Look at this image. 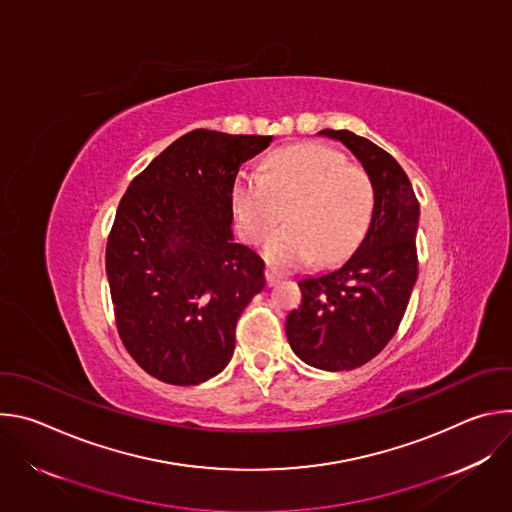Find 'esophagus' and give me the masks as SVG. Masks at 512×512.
Masks as SVG:
<instances>
[{"label": "esophagus", "mask_w": 512, "mask_h": 512, "mask_svg": "<svg viewBox=\"0 0 512 512\" xmlns=\"http://www.w3.org/2000/svg\"><path fill=\"white\" fill-rule=\"evenodd\" d=\"M279 279H283V273H279V271L273 269V267H267V269H265V281H267V285H275Z\"/></svg>", "instance_id": "1"}]
</instances>
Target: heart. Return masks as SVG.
<instances>
[{"instance_id": "1", "label": "heart", "mask_w": 512, "mask_h": 512, "mask_svg": "<svg viewBox=\"0 0 512 512\" xmlns=\"http://www.w3.org/2000/svg\"><path fill=\"white\" fill-rule=\"evenodd\" d=\"M241 235L259 243L283 216L287 225L265 243V259L275 267H298L320 259L346 257L367 233L375 210V186L362 166L320 143L275 150L265 170L243 174L233 188Z\"/></svg>"}]
</instances>
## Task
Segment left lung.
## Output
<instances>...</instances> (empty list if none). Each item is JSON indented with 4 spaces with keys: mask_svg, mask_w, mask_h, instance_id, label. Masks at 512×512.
Returning <instances> with one entry per match:
<instances>
[{
    "mask_svg": "<svg viewBox=\"0 0 512 512\" xmlns=\"http://www.w3.org/2000/svg\"><path fill=\"white\" fill-rule=\"evenodd\" d=\"M369 172L375 210L367 235L336 269L300 279L302 304L289 312L291 350L322 371H352L395 336L417 279L419 202L397 160L352 131L322 129Z\"/></svg>",
    "mask_w": 512,
    "mask_h": 512,
    "instance_id": "8db88e82",
    "label": "left lung"
}]
</instances>
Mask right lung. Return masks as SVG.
I'll use <instances>...</instances> for the list:
<instances>
[{
	"mask_svg": "<svg viewBox=\"0 0 512 512\" xmlns=\"http://www.w3.org/2000/svg\"><path fill=\"white\" fill-rule=\"evenodd\" d=\"M271 135L194 129L123 194L105 265L123 346L139 367L170 385L221 373L235 328L265 287L263 259L233 241L239 168Z\"/></svg>",
	"mask_w": 512,
	"mask_h": 512,
	"instance_id": "obj_1",
	"label": "right lung"
}]
</instances>
